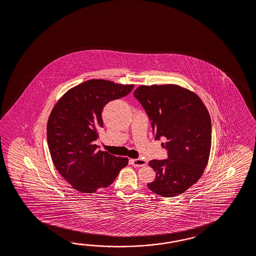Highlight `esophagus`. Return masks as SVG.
<instances>
[{
  "label": "esophagus",
  "mask_w": 256,
  "mask_h": 256,
  "mask_svg": "<svg viewBox=\"0 0 256 256\" xmlns=\"http://www.w3.org/2000/svg\"><path fill=\"white\" fill-rule=\"evenodd\" d=\"M130 164L134 166H146L147 162L144 158L130 159Z\"/></svg>",
  "instance_id": "1"
}]
</instances>
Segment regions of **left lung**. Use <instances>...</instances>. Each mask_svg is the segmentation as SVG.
<instances>
[{
    "label": "left lung",
    "instance_id": "left-lung-1",
    "mask_svg": "<svg viewBox=\"0 0 256 256\" xmlns=\"http://www.w3.org/2000/svg\"><path fill=\"white\" fill-rule=\"evenodd\" d=\"M152 121L156 140L166 138L168 160H151L156 172L147 186L172 198L200 180L212 147V121L206 106L194 92L178 84H142L134 91Z\"/></svg>",
    "mask_w": 256,
    "mask_h": 256
}]
</instances>
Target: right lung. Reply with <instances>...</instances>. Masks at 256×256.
<instances>
[{"label":"right lung","mask_w":256,"mask_h":256,"mask_svg":"<svg viewBox=\"0 0 256 256\" xmlns=\"http://www.w3.org/2000/svg\"><path fill=\"white\" fill-rule=\"evenodd\" d=\"M134 84L90 79L68 90L51 110L48 144L56 170L77 191L94 193L108 187L128 158L98 150L104 126L102 112L112 100L128 95Z\"/></svg>","instance_id":"obj_1"}]
</instances>
